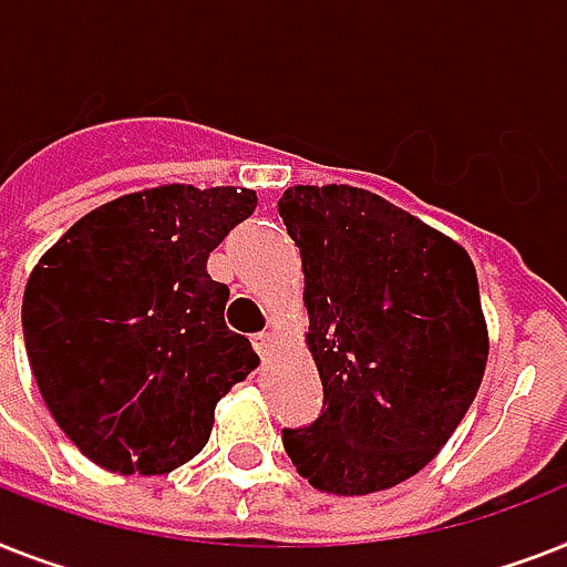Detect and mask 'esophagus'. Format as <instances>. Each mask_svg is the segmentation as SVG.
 <instances>
[{
  "label": "esophagus",
  "instance_id": "esophagus-1",
  "mask_svg": "<svg viewBox=\"0 0 567 567\" xmlns=\"http://www.w3.org/2000/svg\"><path fill=\"white\" fill-rule=\"evenodd\" d=\"M252 349H256L261 358L270 355V349H274V334H270V331H261V334H256V338H252Z\"/></svg>",
  "mask_w": 567,
  "mask_h": 567
}]
</instances>
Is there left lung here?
<instances>
[{
    "mask_svg": "<svg viewBox=\"0 0 567 567\" xmlns=\"http://www.w3.org/2000/svg\"><path fill=\"white\" fill-rule=\"evenodd\" d=\"M279 218L306 274L323 411L282 427L315 489L370 495L425 468L481 388L489 340L468 252L384 197L293 186Z\"/></svg>",
    "mask_w": 567,
    "mask_h": 567,
    "instance_id": "left-lung-1",
    "label": "left lung"
}]
</instances>
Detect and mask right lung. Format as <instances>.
<instances>
[{"label":"right lung","instance_id":"obj_1","mask_svg":"<svg viewBox=\"0 0 567 567\" xmlns=\"http://www.w3.org/2000/svg\"><path fill=\"white\" fill-rule=\"evenodd\" d=\"M256 209L250 188L159 186L84 215L22 297L37 388L110 472L163 475L209 440L215 404L259 358L224 323L209 252Z\"/></svg>","mask_w":567,"mask_h":567}]
</instances>
